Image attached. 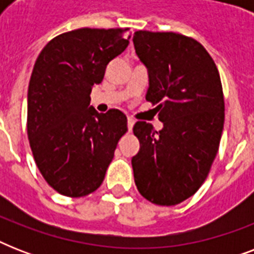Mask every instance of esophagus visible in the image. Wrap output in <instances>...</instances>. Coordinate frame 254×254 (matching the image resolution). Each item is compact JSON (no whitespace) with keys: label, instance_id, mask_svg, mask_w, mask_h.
I'll list each match as a JSON object with an SVG mask.
<instances>
[{"label":"esophagus","instance_id":"34e87169","mask_svg":"<svg viewBox=\"0 0 254 254\" xmlns=\"http://www.w3.org/2000/svg\"><path fill=\"white\" fill-rule=\"evenodd\" d=\"M134 119H131V117H127V130L131 131L133 129V125H134Z\"/></svg>","mask_w":254,"mask_h":254}]
</instances>
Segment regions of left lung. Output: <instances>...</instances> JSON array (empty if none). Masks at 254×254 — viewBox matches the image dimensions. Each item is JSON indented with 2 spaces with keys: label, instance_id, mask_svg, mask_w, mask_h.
Here are the masks:
<instances>
[{
  "label": "left lung",
  "instance_id": "obj_1",
  "mask_svg": "<svg viewBox=\"0 0 254 254\" xmlns=\"http://www.w3.org/2000/svg\"><path fill=\"white\" fill-rule=\"evenodd\" d=\"M137 57L146 67V100L158 104L163 127L135 123L138 153L131 158L139 193L175 205L196 192L208 175L224 127L220 75L207 50L177 33L135 31Z\"/></svg>",
  "mask_w": 254,
  "mask_h": 254
}]
</instances>
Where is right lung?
Masks as SVG:
<instances>
[{
  "label": "right lung",
  "mask_w": 254,
  "mask_h": 254,
  "mask_svg": "<svg viewBox=\"0 0 254 254\" xmlns=\"http://www.w3.org/2000/svg\"><path fill=\"white\" fill-rule=\"evenodd\" d=\"M129 29H77L42 50L27 91V135L38 169L54 190L80 197L103 183L127 116L91 104L108 63L129 45Z\"/></svg>",
  "instance_id": "add662e5"
}]
</instances>
